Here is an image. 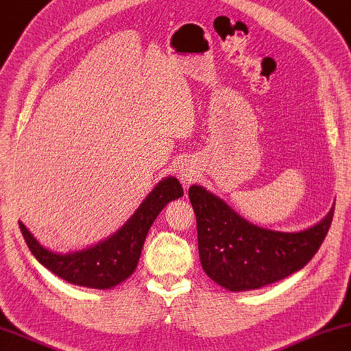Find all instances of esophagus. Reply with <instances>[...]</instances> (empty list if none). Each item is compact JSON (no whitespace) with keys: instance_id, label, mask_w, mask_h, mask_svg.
I'll list each match as a JSON object with an SVG mask.
<instances>
[{"instance_id":"obj_1","label":"esophagus","mask_w":351,"mask_h":351,"mask_svg":"<svg viewBox=\"0 0 351 351\" xmlns=\"http://www.w3.org/2000/svg\"><path fill=\"white\" fill-rule=\"evenodd\" d=\"M180 180H181V182L186 187L189 186L192 181H194V171L191 170V167L181 165V169H180Z\"/></svg>"}]
</instances>
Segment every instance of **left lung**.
Returning a JSON list of instances; mask_svg holds the SVG:
<instances>
[{"mask_svg":"<svg viewBox=\"0 0 351 351\" xmlns=\"http://www.w3.org/2000/svg\"><path fill=\"white\" fill-rule=\"evenodd\" d=\"M195 211L202 269L232 293L259 289L298 272L322 246L334 206L308 229L280 232L259 227L202 186L189 187Z\"/></svg>","mask_w":351,"mask_h":351,"instance_id":"obj_1","label":"left lung"}]
</instances>
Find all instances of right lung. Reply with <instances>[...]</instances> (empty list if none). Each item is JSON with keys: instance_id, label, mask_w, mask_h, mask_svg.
<instances>
[{"instance_id": "add662e5", "label": "right lung", "mask_w": 351, "mask_h": 351, "mask_svg": "<svg viewBox=\"0 0 351 351\" xmlns=\"http://www.w3.org/2000/svg\"><path fill=\"white\" fill-rule=\"evenodd\" d=\"M182 194V186L175 176L164 178L119 230L95 245L68 253L46 248L25 224L19 223V226L34 258L52 274L84 288L111 289L135 272L146 235L157 215L169 202L180 199Z\"/></svg>"}]
</instances>
